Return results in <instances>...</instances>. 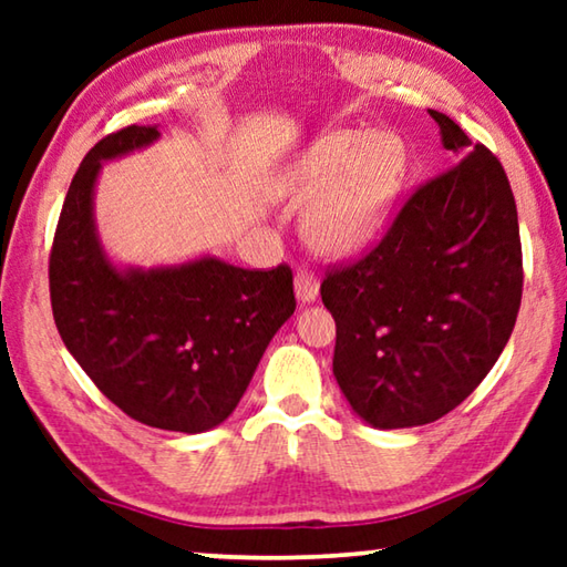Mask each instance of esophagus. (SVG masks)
I'll return each instance as SVG.
<instances>
[{
	"label": "esophagus",
	"mask_w": 567,
	"mask_h": 567,
	"mask_svg": "<svg viewBox=\"0 0 567 567\" xmlns=\"http://www.w3.org/2000/svg\"><path fill=\"white\" fill-rule=\"evenodd\" d=\"M295 292H297V300H302V302H312L315 297H318L320 285H318V277H315L312 270L300 267V270L295 272Z\"/></svg>",
	"instance_id": "34e87169"
}]
</instances>
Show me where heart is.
I'll use <instances>...</instances> for the list:
<instances>
[{"instance_id":"heart-1","label":"heart","mask_w":567,"mask_h":567,"mask_svg":"<svg viewBox=\"0 0 567 567\" xmlns=\"http://www.w3.org/2000/svg\"><path fill=\"white\" fill-rule=\"evenodd\" d=\"M405 172V147L390 132H328L305 152L285 187L302 199L310 243L324 255H352L385 219Z\"/></svg>"}]
</instances>
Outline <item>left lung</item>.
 Masks as SVG:
<instances>
[{
  "label": "left lung",
  "mask_w": 567,
  "mask_h": 567,
  "mask_svg": "<svg viewBox=\"0 0 567 567\" xmlns=\"http://www.w3.org/2000/svg\"><path fill=\"white\" fill-rule=\"evenodd\" d=\"M457 165L422 182L388 233L322 277L332 372L372 427L435 422L473 392L511 340L523 297L517 207L505 169L443 112Z\"/></svg>",
  "instance_id": "1"
}]
</instances>
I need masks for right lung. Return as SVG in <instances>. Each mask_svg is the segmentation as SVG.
Wrapping results in <instances>:
<instances>
[{
  "instance_id": "1",
  "label": "right lung",
  "mask_w": 567,
  "mask_h": 567,
  "mask_svg": "<svg viewBox=\"0 0 567 567\" xmlns=\"http://www.w3.org/2000/svg\"><path fill=\"white\" fill-rule=\"evenodd\" d=\"M159 137L130 124L102 137L66 192L50 252L54 324L104 398L142 425L205 433L237 408L272 334L295 312L292 270L215 257L120 272L92 219L100 162Z\"/></svg>"
}]
</instances>
